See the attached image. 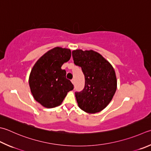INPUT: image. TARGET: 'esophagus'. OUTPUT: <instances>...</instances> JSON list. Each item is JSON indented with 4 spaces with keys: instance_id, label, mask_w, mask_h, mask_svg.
Instances as JSON below:
<instances>
[{
    "instance_id": "1",
    "label": "esophagus",
    "mask_w": 151,
    "mask_h": 151,
    "mask_svg": "<svg viewBox=\"0 0 151 151\" xmlns=\"http://www.w3.org/2000/svg\"><path fill=\"white\" fill-rule=\"evenodd\" d=\"M71 81H72V83L73 84H75V79H72V80H71Z\"/></svg>"
}]
</instances>
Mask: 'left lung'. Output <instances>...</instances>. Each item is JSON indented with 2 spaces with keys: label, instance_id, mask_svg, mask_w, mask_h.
I'll return each instance as SVG.
<instances>
[{
  "label": "left lung",
  "instance_id": "obj_1",
  "mask_svg": "<svg viewBox=\"0 0 151 151\" xmlns=\"http://www.w3.org/2000/svg\"><path fill=\"white\" fill-rule=\"evenodd\" d=\"M72 56L85 79L83 90L76 92L78 106L87 113L101 112L112 101L117 89L114 69L101 54L93 50H74Z\"/></svg>",
  "mask_w": 151,
  "mask_h": 151
}]
</instances>
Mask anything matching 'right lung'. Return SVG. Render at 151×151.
Segmentation results:
<instances>
[{"label":"right lung","instance_id":"obj_1","mask_svg":"<svg viewBox=\"0 0 151 151\" xmlns=\"http://www.w3.org/2000/svg\"><path fill=\"white\" fill-rule=\"evenodd\" d=\"M71 58V50L56 47L39 58L31 69L29 85L35 100L51 109L62 104L73 85L61 67Z\"/></svg>","mask_w":151,"mask_h":151}]
</instances>
